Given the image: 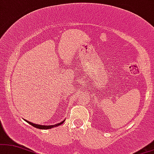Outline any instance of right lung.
<instances>
[{
    "label": "right lung",
    "mask_w": 154,
    "mask_h": 154,
    "mask_svg": "<svg viewBox=\"0 0 154 154\" xmlns=\"http://www.w3.org/2000/svg\"><path fill=\"white\" fill-rule=\"evenodd\" d=\"M26 121V120H25ZM27 122H28V124H30V125L33 126L35 128H38V129H51V128H53V127H55V126H57L60 125V124H62L64 122H65V120L63 121V122H61L59 124H54V125H51V126H45V125H39V124H33L32 123V122H28V121H26Z\"/></svg>",
    "instance_id": "1"
}]
</instances>
